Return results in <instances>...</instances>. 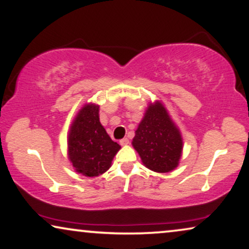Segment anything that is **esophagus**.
I'll list each match as a JSON object with an SVG mask.
<instances>
[{
    "label": "esophagus",
    "mask_w": 249,
    "mask_h": 249,
    "mask_svg": "<svg viewBox=\"0 0 249 249\" xmlns=\"http://www.w3.org/2000/svg\"><path fill=\"white\" fill-rule=\"evenodd\" d=\"M128 143H129V139L128 138H122L120 140V145L121 146H125V145H128Z\"/></svg>",
    "instance_id": "1"
}]
</instances>
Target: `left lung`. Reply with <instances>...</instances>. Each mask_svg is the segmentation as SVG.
Masks as SVG:
<instances>
[{"mask_svg": "<svg viewBox=\"0 0 249 249\" xmlns=\"http://www.w3.org/2000/svg\"><path fill=\"white\" fill-rule=\"evenodd\" d=\"M132 146L151 171L166 173L178 166L183 142L178 128L160 102L149 106L136 130Z\"/></svg>", "mask_w": 249, "mask_h": 249, "instance_id": "1", "label": "left lung"}]
</instances>
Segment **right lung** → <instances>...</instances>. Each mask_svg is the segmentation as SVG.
<instances>
[{
  "label": "right lung",
  "instance_id": "right-lung-1",
  "mask_svg": "<svg viewBox=\"0 0 249 249\" xmlns=\"http://www.w3.org/2000/svg\"><path fill=\"white\" fill-rule=\"evenodd\" d=\"M120 148L100 124L99 107L88 104L83 107L68 136V155L76 172L89 178L102 174Z\"/></svg>",
  "mask_w": 249,
  "mask_h": 249
}]
</instances>
